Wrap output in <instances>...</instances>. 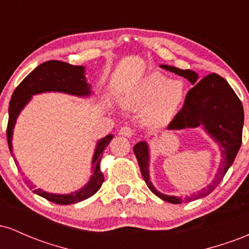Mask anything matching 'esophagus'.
Here are the masks:
<instances>
[{
  "mask_svg": "<svg viewBox=\"0 0 249 249\" xmlns=\"http://www.w3.org/2000/svg\"><path fill=\"white\" fill-rule=\"evenodd\" d=\"M119 134H121V136H124V137H132L134 132L130 126H123L121 130H119Z\"/></svg>",
  "mask_w": 249,
  "mask_h": 249,
  "instance_id": "1",
  "label": "esophagus"
}]
</instances>
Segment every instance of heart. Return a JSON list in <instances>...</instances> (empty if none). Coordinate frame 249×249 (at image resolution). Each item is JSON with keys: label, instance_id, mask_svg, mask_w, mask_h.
<instances>
[{"label": "heart", "instance_id": "heart-1", "mask_svg": "<svg viewBox=\"0 0 249 249\" xmlns=\"http://www.w3.org/2000/svg\"><path fill=\"white\" fill-rule=\"evenodd\" d=\"M186 91L181 81H170L160 73L142 77L123 96L125 107L139 110L146 106L144 121L152 127H159L173 119L185 101Z\"/></svg>", "mask_w": 249, "mask_h": 249}]
</instances>
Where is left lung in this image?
<instances>
[{"label":"left lung","mask_w":249,"mask_h":249,"mask_svg":"<svg viewBox=\"0 0 249 249\" xmlns=\"http://www.w3.org/2000/svg\"><path fill=\"white\" fill-rule=\"evenodd\" d=\"M162 69L185 77L193 88L187 92L184 107L180 108L172 122L168 124V130H182L186 127L202 126L207 133L219 144L221 150V162L218 173L210 185L199 192L186 198L162 194L153 187L148 173V146L145 142L134 145L133 152L138 160L141 172L147 187L157 196L171 202L181 204L182 201L204 198L212 193L221 182L228 168L232 166L242 142V127H244V107L241 101L226 79L216 73H210L199 81V76L194 71L181 70L170 65H160Z\"/></svg>","instance_id":"obj_1"}]
</instances>
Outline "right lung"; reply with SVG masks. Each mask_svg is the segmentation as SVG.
<instances>
[{"mask_svg": "<svg viewBox=\"0 0 249 249\" xmlns=\"http://www.w3.org/2000/svg\"><path fill=\"white\" fill-rule=\"evenodd\" d=\"M47 91H57V92L69 93L73 96H90V85L85 81L84 67L71 65L69 63L61 61H48L33 70L25 78L19 83L15 89L9 103V121L7 126V141L10 153L13 154V130L19 112L27 103L31 99V96ZM113 138L112 134H108L97 142V147L92 158V176L84 187L79 191L70 194H53L35 188L33 182L25 179L28 187L33 188L34 193L38 194L44 199L49 200L53 204L70 205L90 198L102 186L104 181V174L101 171V159L103 151L107 147L108 142ZM16 165L17 161L15 160Z\"/></svg>", "mask_w": 249, "mask_h": 249, "instance_id": "add662e5", "label": "right lung"}]
</instances>
